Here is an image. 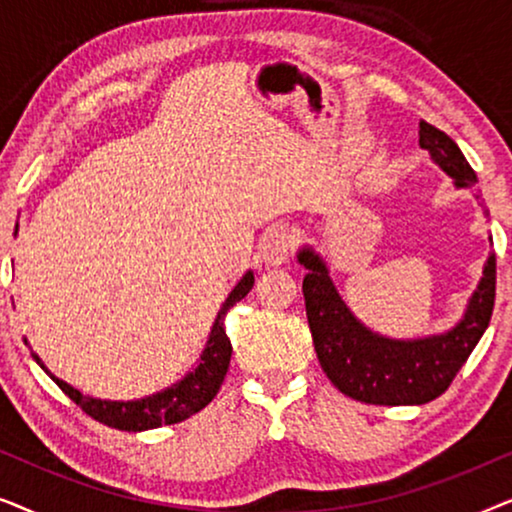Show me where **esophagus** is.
I'll use <instances>...</instances> for the list:
<instances>
[{
    "instance_id": "esophagus-1",
    "label": "esophagus",
    "mask_w": 512,
    "mask_h": 512,
    "mask_svg": "<svg viewBox=\"0 0 512 512\" xmlns=\"http://www.w3.org/2000/svg\"><path fill=\"white\" fill-rule=\"evenodd\" d=\"M293 244H296V237H293L289 228H284V226L270 228L268 233L263 235V242H261L263 261L268 265L286 263L293 251Z\"/></svg>"
}]
</instances>
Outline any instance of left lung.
Wrapping results in <instances>:
<instances>
[{
    "label": "left lung",
    "instance_id": "8db88e82",
    "mask_svg": "<svg viewBox=\"0 0 512 512\" xmlns=\"http://www.w3.org/2000/svg\"><path fill=\"white\" fill-rule=\"evenodd\" d=\"M419 146L450 174L457 188L478 191V177L464 153L443 130L419 123ZM303 296L317 359L342 394L373 405H422L450 387L487 331L496 296V256L489 254L478 289L457 326L440 335L394 340L373 333L349 312L317 251L303 247Z\"/></svg>",
    "mask_w": 512,
    "mask_h": 512
}]
</instances>
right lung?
<instances>
[{"mask_svg":"<svg viewBox=\"0 0 512 512\" xmlns=\"http://www.w3.org/2000/svg\"><path fill=\"white\" fill-rule=\"evenodd\" d=\"M251 286H254V272L249 270L247 275L237 282L235 289L228 293L226 303L221 305L219 314H216L212 331H209V340L205 349H202L200 363L195 366V370H191L184 380H179L177 384H172V387L158 391V394L153 396L137 398V401H102V398L83 396L79 389L69 387L67 382L58 380V377L41 363L37 354L32 352V356L34 361L53 377V382L58 384V387L86 412V415L97 419L100 424H107L111 429L118 431H149L158 429V426L179 424L195 415V412H200L205 405L212 403L216 391L221 389L223 377H226L230 366V354H233V345H230L226 335L223 319H226L230 307L240 303V300L247 296Z\"/></svg>","mask_w":512,"mask_h":512,"instance_id":"obj_1","label":"right lung"}]
</instances>
